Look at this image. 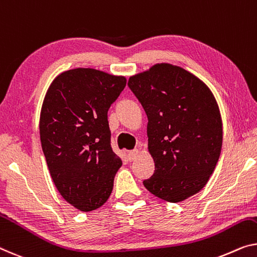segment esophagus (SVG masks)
Segmentation results:
<instances>
[{
    "mask_svg": "<svg viewBox=\"0 0 257 257\" xmlns=\"http://www.w3.org/2000/svg\"><path fill=\"white\" fill-rule=\"evenodd\" d=\"M137 153H139V150H132V151H129V152H128L127 158H128L129 162H133V160L136 158Z\"/></svg>",
    "mask_w": 257,
    "mask_h": 257,
    "instance_id": "obj_1",
    "label": "esophagus"
}]
</instances>
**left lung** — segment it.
<instances>
[{"label": "left lung", "instance_id": "obj_1", "mask_svg": "<svg viewBox=\"0 0 257 257\" xmlns=\"http://www.w3.org/2000/svg\"><path fill=\"white\" fill-rule=\"evenodd\" d=\"M128 86L149 120L155 173L144 187L164 201L187 200L206 185L220 156L223 123L212 92L196 76L170 63L132 76Z\"/></svg>", "mask_w": 257, "mask_h": 257}]
</instances>
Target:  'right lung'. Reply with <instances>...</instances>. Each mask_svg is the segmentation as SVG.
Returning a JSON list of instances; mask_svg holds the SVG:
<instances>
[{"mask_svg":"<svg viewBox=\"0 0 257 257\" xmlns=\"http://www.w3.org/2000/svg\"><path fill=\"white\" fill-rule=\"evenodd\" d=\"M127 80L91 68L53 80L40 113V141L55 187L80 211L108 200L122 160L110 147L107 113Z\"/></svg>","mask_w":257,"mask_h":257,"instance_id":"obj_1","label":"right lung"}]
</instances>
